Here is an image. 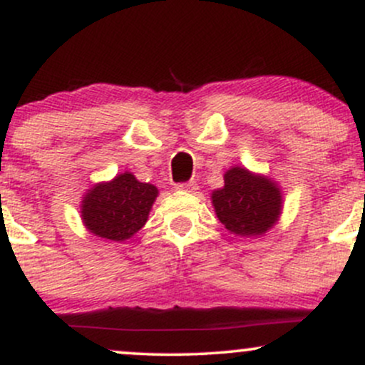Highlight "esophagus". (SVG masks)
Segmentation results:
<instances>
[{"label":"esophagus","mask_w":365,"mask_h":365,"mask_svg":"<svg viewBox=\"0 0 365 365\" xmlns=\"http://www.w3.org/2000/svg\"><path fill=\"white\" fill-rule=\"evenodd\" d=\"M175 190H180V192H188V194H195V192L199 190V185H197L195 182L177 183V185H175Z\"/></svg>","instance_id":"esophagus-1"}]
</instances>
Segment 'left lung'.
Masks as SVG:
<instances>
[{
  "instance_id": "8db88e82",
  "label": "left lung",
  "mask_w": 365,
  "mask_h": 365,
  "mask_svg": "<svg viewBox=\"0 0 365 365\" xmlns=\"http://www.w3.org/2000/svg\"><path fill=\"white\" fill-rule=\"evenodd\" d=\"M223 180L225 185L212 190L211 202L228 232L247 238L262 237L278 223L283 192L274 180L245 166L226 170Z\"/></svg>"
}]
</instances>
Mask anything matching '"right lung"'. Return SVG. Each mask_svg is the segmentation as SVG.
I'll return each instance as SVG.
<instances>
[{
	"label": "right lung",
	"instance_id": "add662e5",
	"mask_svg": "<svg viewBox=\"0 0 365 365\" xmlns=\"http://www.w3.org/2000/svg\"><path fill=\"white\" fill-rule=\"evenodd\" d=\"M158 188L130 171L92 185L82 197L81 217L87 232L104 240L125 242L148 223Z\"/></svg>",
	"mask_w": 365,
	"mask_h": 365
}]
</instances>
